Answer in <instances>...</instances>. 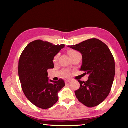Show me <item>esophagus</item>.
<instances>
[{
    "label": "esophagus",
    "instance_id": "34e87169",
    "mask_svg": "<svg viewBox=\"0 0 128 128\" xmlns=\"http://www.w3.org/2000/svg\"><path fill=\"white\" fill-rule=\"evenodd\" d=\"M70 81H71V80H66L65 82V83H66H66H70Z\"/></svg>",
    "mask_w": 128,
    "mask_h": 128
}]
</instances>
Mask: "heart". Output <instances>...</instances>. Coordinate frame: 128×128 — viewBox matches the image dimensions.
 I'll use <instances>...</instances> for the list:
<instances>
[{
    "instance_id": "b5f03b06",
    "label": "heart",
    "mask_w": 128,
    "mask_h": 128,
    "mask_svg": "<svg viewBox=\"0 0 128 128\" xmlns=\"http://www.w3.org/2000/svg\"><path fill=\"white\" fill-rule=\"evenodd\" d=\"M68 54L70 56V57L71 58H72L73 57L76 56L77 55H79L80 54V53H79V52L76 51V50H70L68 52ZM59 57H60V55L58 54H57L56 55H55L54 56V60H53V61L54 62L56 63L58 61V58H59ZM63 75L65 76H69L70 75V72L68 71V70H65V71L63 73Z\"/></svg>"
}]
</instances>
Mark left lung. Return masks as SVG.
I'll use <instances>...</instances> for the list:
<instances>
[{"label": "left lung", "instance_id": "obj_1", "mask_svg": "<svg viewBox=\"0 0 128 128\" xmlns=\"http://www.w3.org/2000/svg\"><path fill=\"white\" fill-rule=\"evenodd\" d=\"M82 55L80 70L88 74L87 81L78 80L80 87L75 91L78 100L89 108L101 103L109 94L115 75L114 58L108 46L96 38L68 46Z\"/></svg>", "mask_w": 128, "mask_h": 128}]
</instances>
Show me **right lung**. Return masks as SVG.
<instances>
[{
    "label": "right lung",
    "instance_id": "1",
    "mask_svg": "<svg viewBox=\"0 0 128 128\" xmlns=\"http://www.w3.org/2000/svg\"><path fill=\"white\" fill-rule=\"evenodd\" d=\"M64 46L36 40L28 44L20 56L18 75L23 92L33 104L42 109L58 102V93L65 86L63 80L54 81L47 77V70L54 68V56Z\"/></svg>",
    "mask_w": 128,
    "mask_h": 128
}]
</instances>
